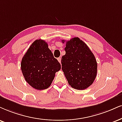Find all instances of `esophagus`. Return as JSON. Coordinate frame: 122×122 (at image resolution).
Returning a JSON list of instances; mask_svg holds the SVG:
<instances>
[{
  "label": "esophagus",
  "mask_w": 122,
  "mask_h": 122,
  "mask_svg": "<svg viewBox=\"0 0 122 122\" xmlns=\"http://www.w3.org/2000/svg\"><path fill=\"white\" fill-rule=\"evenodd\" d=\"M58 61H59V62L60 63H61V57L58 58Z\"/></svg>",
  "instance_id": "1"
}]
</instances>
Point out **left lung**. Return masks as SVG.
I'll return each instance as SVG.
<instances>
[{"label": "left lung", "instance_id": "obj_1", "mask_svg": "<svg viewBox=\"0 0 122 122\" xmlns=\"http://www.w3.org/2000/svg\"><path fill=\"white\" fill-rule=\"evenodd\" d=\"M64 50L61 69L69 85L77 90L88 88L94 82L97 72V61L93 52L78 37L66 41Z\"/></svg>", "mask_w": 122, "mask_h": 122}]
</instances>
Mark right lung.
I'll list each match as a JSON object with an SVG mask.
<instances>
[{"label":"right lung","instance_id":"obj_1","mask_svg":"<svg viewBox=\"0 0 122 122\" xmlns=\"http://www.w3.org/2000/svg\"><path fill=\"white\" fill-rule=\"evenodd\" d=\"M61 66L45 41L37 40L22 59L21 69L26 81L37 90L49 88Z\"/></svg>","mask_w":122,"mask_h":122}]
</instances>
